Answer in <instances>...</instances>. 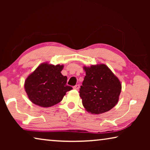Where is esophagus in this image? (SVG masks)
<instances>
[{
  "label": "esophagus",
  "instance_id": "obj_1",
  "mask_svg": "<svg viewBox=\"0 0 150 150\" xmlns=\"http://www.w3.org/2000/svg\"><path fill=\"white\" fill-rule=\"evenodd\" d=\"M79 87H80L79 85H76L75 86L73 87V88H74V89H76V90H78L79 88Z\"/></svg>",
  "mask_w": 150,
  "mask_h": 150
}]
</instances>
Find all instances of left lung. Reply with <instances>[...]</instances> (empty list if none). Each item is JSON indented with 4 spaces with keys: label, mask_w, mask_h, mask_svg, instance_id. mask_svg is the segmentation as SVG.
<instances>
[{
    "label": "left lung",
    "mask_w": 150,
    "mask_h": 150,
    "mask_svg": "<svg viewBox=\"0 0 150 150\" xmlns=\"http://www.w3.org/2000/svg\"><path fill=\"white\" fill-rule=\"evenodd\" d=\"M86 75L79 93L86 110L99 115L117 104L122 85L118 77L105 64L83 67Z\"/></svg>",
    "instance_id": "left-lung-1"
}]
</instances>
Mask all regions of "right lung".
Segmentation results:
<instances>
[{
  "label": "right lung",
  "mask_w": 150,
  "mask_h": 150,
  "mask_svg": "<svg viewBox=\"0 0 150 150\" xmlns=\"http://www.w3.org/2000/svg\"><path fill=\"white\" fill-rule=\"evenodd\" d=\"M63 65L42 63L26 78L25 91L29 99L42 107H50L59 103L72 87L67 85V77L61 71Z\"/></svg>",
  "instance_id": "add662e5"
}]
</instances>
